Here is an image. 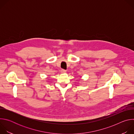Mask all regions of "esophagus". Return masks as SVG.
<instances>
[{
	"label": "esophagus",
	"instance_id": "34e87169",
	"mask_svg": "<svg viewBox=\"0 0 134 134\" xmlns=\"http://www.w3.org/2000/svg\"><path fill=\"white\" fill-rule=\"evenodd\" d=\"M66 72V70H64V69H62L61 70V73L62 74H65Z\"/></svg>",
	"mask_w": 134,
	"mask_h": 134
}]
</instances>
